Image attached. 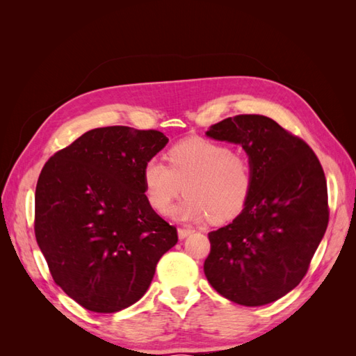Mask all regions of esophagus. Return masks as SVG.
Returning <instances> with one entry per match:
<instances>
[{
	"label": "esophagus",
	"instance_id": "34e87169",
	"mask_svg": "<svg viewBox=\"0 0 356 356\" xmlns=\"http://www.w3.org/2000/svg\"><path fill=\"white\" fill-rule=\"evenodd\" d=\"M188 234H191L190 229H178V238L179 239H186Z\"/></svg>",
	"mask_w": 356,
	"mask_h": 356
}]
</instances>
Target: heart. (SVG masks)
Returning a JSON list of instances; mask_svg holds the SVG:
<instances>
[{
  "label": "heart",
  "mask_w": 356,
  "mask_h": 356,
  "mask_svg": "<svg viewBox=\"0 0 356 356\" xmlns=\"http://www.w3.org/2000/svg\"><path fill=\"white\" fill-rule=\"evenodd\" d=\"M169 165L149 159L143 170L145 196L156 212L166 213L184 186L186 199L172 211L184 221L233 220L245 209L254 187V169L245 154L209 139H187L168 152Z\"/></svg>",
  "instance_id": "b5f03b06"
}]
</instances>
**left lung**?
I'll return each instance as SVG.
<instances>
[{"instance_id": "1", "label": "left lung", "mask_w": 356, "mask_h": 356, "mask_svg": "<svg viewBox=\"0 0 356 356\" xmlns=\"http://www.w3.org/2000/svg\"><path fill=\"white\" fill-rule=\"evenodd\" d=\"M207 135L242 145L254 187L233 222L208 234L204 275L233 303L268 305L301 282L324 238L330 218L324 169L303 139L266 115L229 117Z\"/></svg>"}]
</instances>
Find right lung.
<instances>
[{
	"instance_id": "right-lung-1",
	"label": "right lung",
	"mask_w": 356,
	"mask_h": 356,
	"mask_svg": "<svg viewBox=\"0 0 356 356\" xmlns=\"http://www.w3.org/2000/svg\"><path fill=\"white\" fill-rule=\"evenodd\" d=\"M169 139L159 131L98 127L53 154L35 188L34 230L53 281L84 309L114 314L152 284L178 242L149 207L143 170Z\"/></svg>"
}]
</instances>
